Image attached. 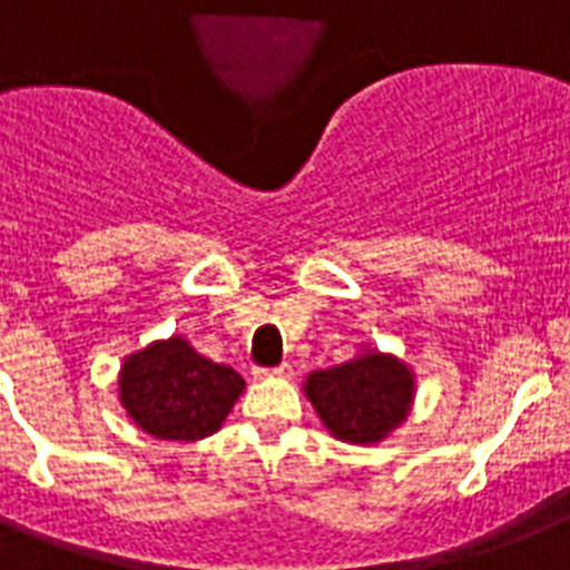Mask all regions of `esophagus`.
Listing matches in <instances>:
<instances>
[{
	"instance_id": "esophagus-1",
	"label": "esophagus",
	"mask_w": 570,
	"mask_h": 570,
	"mask_svg": "<svg viewBox=\"0 0 570 570\" xmlns=\"http://www.w3.org/2000/svg\"><path fill=\"white\" fill-rule=\"evenodd\" d=\"M253 375H256V379H271V375L288 379V375H291V364H279V366H274V370H265V366H258V370H253Z\"/></svg>"
}]
</instances>
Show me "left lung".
I'll list each match as a JSON object with an SVG mask.
<instances>
[{
    "label": "left lung",
    "mask_w": 570,
    "mask_h": 570,
    "mask_svg": "<svg viewBox=\"0 0 570 570\" xmlns=\"http://www.w3.org/2000/svg\"><path fill=\"white\" fill-rule=\"evenodd\" d=\"M305 396L343 443H379L411 411L413 375L393 355L364 352L305 379Z\"/></svg>",
    "instance_id": "1"
}]
</instances>
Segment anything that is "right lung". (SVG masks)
<instances>
[{
  "label": "right lung",
  "instance_id": "1",
  "mask_svg": "<svg viewBox=\"0 0 570 570\" xmlns=\"http://www.w3.org/2000/svg\"><path fill=\"white\" fill-rule=\"evenodd\" d=\"M244 379L233 366L215 364L183 337L145 346L125 361L119 399L127 416L157 440H204L242 396Z\"/></svg>",
  "mask_w": 570,
  "mask_h": 570
}]
</instances>
